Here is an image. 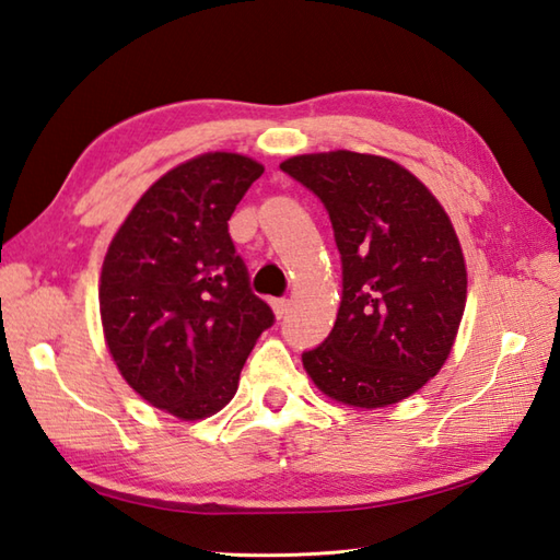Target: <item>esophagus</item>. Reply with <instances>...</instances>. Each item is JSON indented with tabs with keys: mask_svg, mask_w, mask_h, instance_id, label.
Here are the masks:
<instances>
[{
	"mask_svg": "<svg viewBox=\"0 0 560 560\" xmlns=\"http://www.w3.org/2000/svg\"><path fill=\"white\" fill-rule=\"evenodd\" d=\"M289 299H271V307H273V315H277L279 319L289 313Z\"/></svg>",
	"mask_w": 560,
	"mask_h": 560,
	"instance_id": "34e87169",
	"label": "esophagus"
}]
</instances>
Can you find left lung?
<instances>
[{
  "instance_id": "1",
  "label": "left lung",
  "mask_w": 560,
  "mask_h": 560,
  "mask_svg": "<svg viewBox=\"0 0 560 560\" xmlns=\"http://www.w3.org/2000/svg\"><path fill=\"white\" fill-rule=\"evenodd\" d=\"M281 171L323 201L341 255L337 323L303 365L327 397L377 409L443 368L467 303L445 209L399 163L353 151L293 156Z\"/></svg>"
}]
</instances>
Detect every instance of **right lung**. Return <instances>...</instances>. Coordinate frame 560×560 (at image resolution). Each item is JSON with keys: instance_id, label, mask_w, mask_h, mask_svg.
<instances>
[{"instance_id": "obj_1", "label": "right lung", "mask_w": 560, "mask_h": 560, "mask_svg": "<svg viewBox=\"0 0 560 560\" xmlns=\"http://www.w3.org/2000/svg\"><path fill=\"white\" fill-rule=\"evenodd\" d=\"M261 173L257 161L221 151L177 165L137 201L105 255L98 299L108 349L129 387L177 419L223 409L273 325L229 233Z\"/></svg>"}]
</instances>
